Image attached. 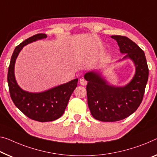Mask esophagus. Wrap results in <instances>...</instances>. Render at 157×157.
Segmentation results:
<instances>
[{
	"label": "esophagus",
	"mask_w": 157,
	"mask_h": 157,
	"mask_svg": "<svg viewBox=\"0 0 157 157\" xmlns=\"http://www.w3.org/2000/svg\"><path fill=\"white\" fill-rule=\"evenodd\" d=\"M79 83H80L81 86H86L87 84V81L84 78H80V80H79Z\"/></svg>",
	"instance_id": "34e87169"
}]
</instances>
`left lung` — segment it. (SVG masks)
I'll return each instance as SVG.
<instances>
[{
    "label": "left lung",
    "mask_w": 157,
    "mask_h": 157,
    "mask_svg": "<svg viewBox=\"0 0 157 157\" xmlns=\"http://www.w3.org/2000/svg\"><path fill=\"white\" fill-rule=\"evenodd\" d=\"M118 43L123 59L130 58L136 65V74L130 83L124 87L108 85L100 74L94 71L86 73L84 78L88 105L95 119L114 122L126 119L136 112L143 101L147 83L149 69L145 55L136 43L124 36H112Z\"/></svg>",
    "instance_id": "8db88e82"
}]
</instances>
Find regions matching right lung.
I'll use <instances>...</instances> for the list:
<instances>
[{
	"label": "right lung",
	"instance_id": "add662e5",
	"mask_svg": "<svg viewBox=\"0 0 157 157\" xmlns=\"http://www.w3.org/2000/svg\"><path fill=\"white\" fill-rule=\"evenodd\" d=\"M46 37V34L38 33L18 45L11 57L8 72L9 91L13 102L26 117L40 122L52 121L64 114L69 98L78 83V78H76L39 93L26 92L17 85L14 78V67L19 52L25 45Z\"/></svg>",
	"mask_w": 157,
	"mask_h": 157
}]
</instances>
